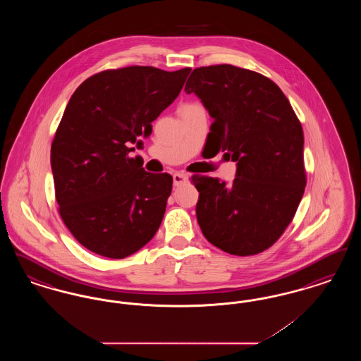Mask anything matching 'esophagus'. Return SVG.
<instances>
[{"mask_svg": "<svg viewBox=\"0 0 361 361\" xmlns=\"http://www.w3.org/2000/svg\"><path fill=\"white\" fill-rule=\"evenodd\" d=\"M187 181H188V176L185 173L178 172L173 174V183H174L176 187H178V185H181V184H184Z\"/></svg>", "mask_w": 361, "mask_h": 361, "instance_id": "obj_1", "label": "esophagus"}]
</instances>
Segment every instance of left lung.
<instances>
[{
    "instance_id": "left-lung-1",
    "label": "left lung",
    "mask_w": 361,
    "mask_h": 361,
    "mask_svg": "<svg viewBox=\"0 0 361 361\" xmlns=\"http://www.w3.org/2000/svg\"><path fill=\"white\" fill-rule=\"evenodd\" d=\"M185 92L195 93L214 119L211 140L237 162L230 185L192 178L199 190L197 224L226 253H261L291 224L305 193L302 124L281 89L252 70L197 68Z\"/></svg>"
}]
</instances>
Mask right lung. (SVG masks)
<instances>
[{
	"mask_svg": "<svg viewBox=\"0 0 361 361\" xmlns=\"http://www.w3.org/2000/svg\"><path fill=\"white\" fill-rule=\"evenodd\" d=\"M189 71L105 70L70 97L51 146L55 197L70 233L90 252L128 257L159 228L172 176L146 172L130 146L152 134Z\"/></svg>",
	"mask_w": 361,
	"mask_h": 361,
	"instance_id": "obj_1",
	"label": "right lung"
}]
</instances>
